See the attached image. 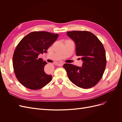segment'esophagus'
<instances>
[{"instance_id":"esophagus-1","label":"esophagus","mask_w":122,"mask_h":122,"mask_svg":"<svg viewBox=\"0 0 122 122\" xmlns=\"http://www.w3.org/2000/svg\"><path fill=\"white\" fill-rule=\"evenodd\" d=\"M64 64V62H56V66H63V65Z\"/></svg>"}]
</instances>
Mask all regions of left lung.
<instances>
[{
	"instance_id": "obj_1",
	"label": "left lung",
	"mask_w": 122,
	"mask_h": 122,
	"mask_svg": "<svg viewBox=\"0 0 122 122\" xmlns=\"http://www.w3.org/2000/svg\"><path fill=\"white\" fill-rule=\"evenodd\" d=\"M67 36L76 45V54L83 61L81 67L65 64L68 78L82 88L94 86L101 79L106 65V53L102 43L93 33L87 31H68Z\"/></svg>"
}]
</instances>
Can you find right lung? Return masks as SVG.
<instances>
[{"instance_id": "right-lung-1", "label": "right lung", "mask_w": 122, "mask_h": 122, "mask_svg": "<svg viewBox=\"0 0 122 122\" xmlns=\"http://www.w3.org/2000/svg\"><path fill=\"white\" fill-rule=\"evenodd\" d=\"M58 36L57 34L47 31H33L18 44L13 56V65L16 78L23 86L36 90L52 80V76L44 72L47 63L38 56L47 52Z\"/></svg>"}]
</instances>
